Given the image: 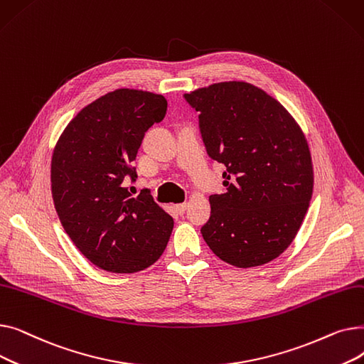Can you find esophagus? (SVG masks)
<instances>
[{"mask_svg":"<svg viewBox=\"0 0 364 364\" xmlns=\"http://www.w3.org/2000/svg\"><path fill=\"white\" fill-rule=\"evenodd\" d=\"M176 209H177V213L180 215H183L186 213V209H187V203L186 202L184 203H178V205H176Z\"/></svg>","mask_w":364,"mask_h":364,"instance_id":"esophagus-1","label":"esophagus"}]
</instances>
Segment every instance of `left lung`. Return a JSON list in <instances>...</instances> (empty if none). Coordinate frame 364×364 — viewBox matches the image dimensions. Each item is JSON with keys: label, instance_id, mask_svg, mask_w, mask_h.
Here are the masks:
<instances>
[{"label": "left lung", "instance_id": "1", "mask_svg": "<svg viewBox=\"0 0 364 364\" xmlns=\"http://www.w3.org/2000/svg\"><path fill=\"white\" fill-rule=\"evenodd\" d=\"M199 112L208 155L224 164L227 192L209 196L200 233L223 261L250 269L273 261L295 239L313 196L310 147L292 114L243 81L184 94Z\"/></svg>", "mask_w": 364, "mask_h": 364}]
</instances>
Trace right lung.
I'll return each mask as SVG.
<instances>
[{
  "label": "right lung",
  "mask_w": 364,
  "mask_h": 364,
  "mask_svg": "<svg viewBox=\"0 0 364 364\" xmlns=\"http://www.w3.org/2000/svg\"><path fill=\"white\" fill-rule=\"evenodd\" d=\"M164 95L119 88L85 106L68 124L51 158V193L60 223L99 269L137 273L164 254L174 220L149 190L132 196L125 178L146 131L166 113Z\"/></svg>",
  "instance_id": "right-lung-1"
}]
</instances>
